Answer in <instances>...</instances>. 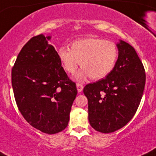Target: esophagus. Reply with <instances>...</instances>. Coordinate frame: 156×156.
Listing matches in <instances>:
<instances>
[{
    "mask_svg": "<svg viewBox=\"0 0 156 156\" xmlns=\"http://www.w3.org/2000/svg\"><path fill=\"white\" fill-rule=\"evenodd\" d=\"M76 86H77V89H78V92H79V93H81V92H82V90H83V85H81V84L77 83Z\"/></svg>",
    "mask_w": 156,
    "mask_h": 156,
    "instance_id": "1",
    "label": "esophagus"
}]
</instances>
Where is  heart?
Returning <instances> with one entry per match:
<instances>
[{
  "label": "heart",
  "instance_id": "obj_1",
  "mask_svg": "<svg viewBox=\"0 0 156 156\" xmlns=\"http://www.w3.org/2000/svg\"><path fill=\"white\" fill-rule=\"evenodd\" d=\"M63 68L69 74H75L81 65L83 68L75 78L84 81L90 77L101 79L111 72L118 57L116 43L100 38L87 37L73 42L71 50L62 47L57 51Z\"/></svg>",
  "mask_w": 156,
  "mask_h": 156
}]
</instances>
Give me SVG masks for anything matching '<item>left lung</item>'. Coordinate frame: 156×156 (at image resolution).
<instances>
[{
	"mask_svg": "<svg viewBox=\"0 0 156 156\" xmlns=\"http://www.w3.org/2000/svg\"><path fill=\"white\" fill-rule=\"evenodd\" d=\"M116 47L118 58L111 72L83 89L90 125L105 134L122 128L133 118L145 85L144 66L134 47L123 40Z\"/></svg>",
	"mask_w": 156,
	"mask_h": 156,
	"instance_id": "1",
	"label": "left lung"
}]
</instances>
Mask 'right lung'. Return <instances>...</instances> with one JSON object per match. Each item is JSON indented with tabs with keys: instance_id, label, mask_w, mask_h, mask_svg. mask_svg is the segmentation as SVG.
<instances>
[{
	"instance_id": "right-lung-1",
	"label": "right lung",
	"mask_w": 156,
	"mask_h": 156,
	"mask_svg": "<svg viewBox=\"0 0 156 156\" xmlns=\"http://www.w3.org/2000/svg\"><path fill=\"white\" fill-rule=\"evenodd\" d=\"M40 34L22 47L12 71V83L17 106L25 120L46 134L67 127L76 85L69 79L58 54Z\"/></svg>"
}]
</instances>
